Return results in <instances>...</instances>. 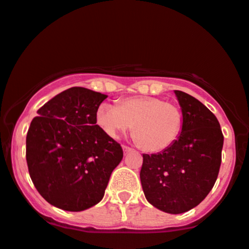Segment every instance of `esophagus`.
Segmentation results:
<instances>
[{
  "mask_svg": "<svg viewBox=\"0 0 249 249\" xmlns=\"http://www.w3.org/2000/svg\"><path fill=\"white\" fill-rule=\"evenodd\" d=\"M123 150H124V155H127L129 152L132 151V149H131V147H129V146H126V145L123 146Z\"/></svg>",
  "mask_w": 249,
  "mask_h": 249,
  "instance_id": "1",
  "label": "esophagus"
}]
</instances>
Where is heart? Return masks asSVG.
<instances>
[{
	"mask_svg": "<svg viewBox=\"0 0 249 249\" xmlns=\"http://www.w3.org/2000/svg\"><path fill=\"white\" fill-rule=\"evenodd\" d=\"M95 123L106 136L113 139L133 126V139L147 151L158 152L173 145L178 137L183 114L181 108L173 103L142 95L120 100L118 106L102 103L95 112Z\"/></svg>",
	"mask_w": 249,
	"mask_h": 249,
	"instance_id": "b5f03b06",
	"label": "heart"
}]
</instances>
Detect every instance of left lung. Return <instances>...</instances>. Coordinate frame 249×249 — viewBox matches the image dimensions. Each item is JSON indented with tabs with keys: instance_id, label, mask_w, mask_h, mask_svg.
I'll use <instances>...</instances> for the list:
<instances>
[{
	"instance_id": "left-lung-1",
	"label": "left lung",
	"mask_w": 249,
	"mask_h": 249,
	"mask_svg": "<svg viewBox=\"0 0 249 249\" xmlns=\"http://www.w3.org/2000/svg\"><path fill=\"white\" fill-rule=\"evenodd\" d=\"M183 114L179 136L171 146L143 155L141 182L149 203L169 214H182L206 198L216 182L223 135L220 123L200 100L175 91Z\"/></svg>"
}]
</instances>
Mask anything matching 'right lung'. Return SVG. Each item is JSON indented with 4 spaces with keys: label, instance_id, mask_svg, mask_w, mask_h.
<instances>
[{
    "label": "right lung",
    "instance_id": "1",
    "mask_svg": "<svg viewBox=\"0 0 249 249\" xmlns=\"http://www.w3.org/2000/svg\"><path fill=\"white\" fill-rule=\"evenodd\" d=\"M107 95L71 87L37 110L26 138L29 175L52 206L83 212L103 200L123 149L95 123Z\"/></svg>",
    "mask_w": 249,
    "mask_h": 249
}]
</instances>
